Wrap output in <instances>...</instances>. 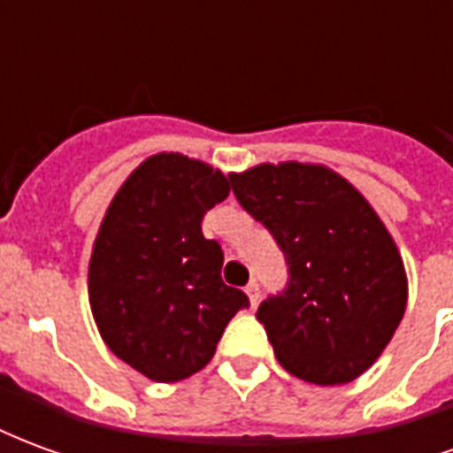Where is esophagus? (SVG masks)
I'll return each instance as SVG.
<instances>
[{
  "label": "esophagus",
  "instance_id": "esophagus-1",
  "mask_svg": "<svg viewBox=\"0 0 453 453\" xmlns=\"http://www.w3.org/2000/svg\"><path fill=\"white\" fill-rule=\"evenodd\" d=\"M245 294L247 298H250V303L252 305L259 303V284H257V281H250V284H247Z\"/></svg>",
  "mask_w": 453,
  "mask_h": 453
}]
</instances>
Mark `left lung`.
Returning <instances> with one entry per match:
<instances>
[{
    "label": "left lung",
    "mask_w": 453,
    "mask_h": 453,
    "mask_svg": "<svg viewBox=\"0 0 453 453\" xmlns=\"http://www.w3.org/2000/svg\"><path fill=\"white\" fill-rule=\"evenodd\" d=\"M230 181L291 272L284 294L257 311L279 364L318 386L359 379L408 305V274L388 227L359 188L325 165L262 162Z\"/></svg>",
    "instance_id": "left-lung-1"
}]
</instances>
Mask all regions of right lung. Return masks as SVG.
<instances>
[{"instance_id": "obj_1", "label": "right lung", "mask_w": 453, "mask_h": 453, "mask_svg": "<svg viewBox=\"0 0 453 453\" xmlns=\"http://www.w3.org/2000/svg\"><path fill=\"white\" fill-rule=\"evenodd\" d=\"M230 179L181 152L142 159L106 208L89 259V305L106 347L157 383L188 379L250 305L223 284V250L201 233Z\"/></svg>"}]
</instances>
